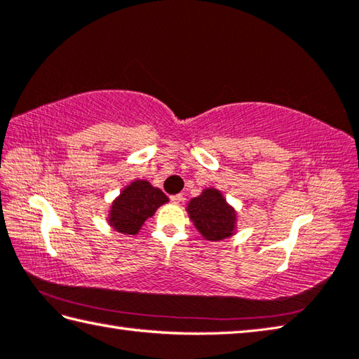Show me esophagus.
<instances>
[{
    "mask_svg": "<svg viewBox=\"0 0 359 359\" xmlns=\"http://www.w3.org/2000/svg\"><path fill=\"white\" fill-rule=\"evenodd\" d=\"M171 202L172 203H180L182 201H184V196H182V194H174V196H171Z\"/></svg>",
    "mask_w": 359,
    "mask_h": 359,
    "instance_id": "34e87169",
    "label": "esophagus"
}]
</instances>
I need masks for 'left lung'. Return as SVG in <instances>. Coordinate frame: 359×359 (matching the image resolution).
<instances>
[{
  "mask_svg": "<svg viewBox=\"0 0 359 359\" xmlns=\"http://www.w3.org/2000/svg\"><path fill=\"white\" fill-rule=\"evenodd\" d=\"M187 212L194 227L208 241H221L236 230L235 208L216 188H205L201 196L188 202Z\"/></svg>",
  "mask_w": 359,
  "mask_h": 359,
  "instance_id": "obj_1",
  "label": "left lung"
}]
</instances>
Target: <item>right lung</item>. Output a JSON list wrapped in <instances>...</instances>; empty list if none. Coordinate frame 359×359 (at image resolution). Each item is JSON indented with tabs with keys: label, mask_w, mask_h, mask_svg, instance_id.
Wrapping results in <instances>:
<instances>
[{
	"label": "right lung",
	"mask_w": 359,
	"mask_h": 359,
	"mask_svg": "<svg viewBox=\"0 0 359 359\" xmlns=\"http://www.w3.org/2000/svg\"><path fill=\"white\" fill-rule=\"evenodd\" d=\"M166 202L168 196L161 189L147 180H133L111 202L107 221L119 233L137 235L144 221Z\"/></svg>",
	"instance_id": "1"
}]
</instances>
